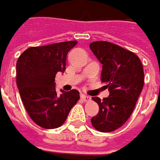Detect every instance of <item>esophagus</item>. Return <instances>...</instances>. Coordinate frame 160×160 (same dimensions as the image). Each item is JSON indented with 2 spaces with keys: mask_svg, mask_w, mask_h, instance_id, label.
<instances>
[{
  "mask_svg": "<svg viewBox=\"0 0 160 160\" xmlns=\"http://www.w3.org/2000/svg\"><path fill=\"white\" fill-rule=\"evenodd\" d=\"M81 100L83 101V102H88L89 100H90V97H88V96H86V95H81Z\"/></svg>",
  "mask_w": 160,
  "mask_h": 160,
  "instance_id": "1",
  "label": "esophagus"
}]
</instances>
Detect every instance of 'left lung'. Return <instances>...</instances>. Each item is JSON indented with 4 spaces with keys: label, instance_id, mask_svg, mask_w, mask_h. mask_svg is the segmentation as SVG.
<instances>
[{
    "label": "left lung",
    "instance_id": "left-lung-1",
    "mask_svg": "<svg viewBox=\"0 0 160 160\" xmlns=\"http://www.w3.org/2000/svg\"><path fill=\"white\" fill-rule=\"evenodd\" d=\"M89 48L102 64L101 80L110 91L102 101L92 97L99 112L91 123L100 132H112L126 123L135 109L144 84L143 67L135 53L112 42H94Z\"/></svg>",
    "mask_w": 160,
    "mask_h": 160
}]
</instances>
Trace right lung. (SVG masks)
Segmentation results:
<instances>
[{
  "instance_id": "add662e5",
  "label": "right lung",
  "mask_w": 160,
  "mask_h": 160,
  "mask_svg": "<svg viewBox=\"0 0 160 160\" xmlns=\"http://www.w3.org/2000/svg\"><path fill=\"white\" fill-rule=\"evenodd\" d=\"M77 41L31 47L17 62V85L25 110L33 122L46 129L62 126L80 99V92L72 89L58 94L55 77L65 70L66 56Z\"/></svg>"
}]
</instances>
